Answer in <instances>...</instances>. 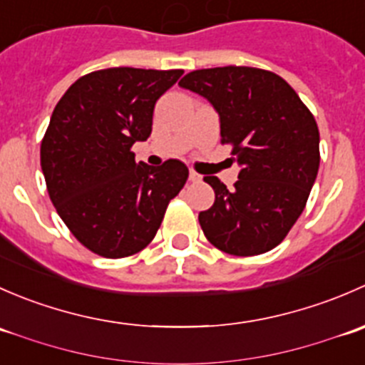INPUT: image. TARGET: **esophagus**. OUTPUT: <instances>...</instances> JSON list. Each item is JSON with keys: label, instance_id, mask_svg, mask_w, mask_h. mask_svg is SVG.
I'll return each instance as SVG.
<instances>
[{"label": "esophagus", "instance_id": "esophagus-1", "mask_svg": "<svg viewBox=\"0 0 365 365\" xmlns=\"http://www.w3.org/2000/svg\"><path fill=\"white\" fill-rule=\"evenodd\" d=\"M189 180H190V182H194V183H200L201 180H203V176H201L200 173H196V171H189Z\"/></svg>", "mask_w": 365, "mask_h": 365}]
</instances>
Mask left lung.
Returning a JSON list of instances; mask_svg holds the SVG:
<instances>
[{"mask_svg":"<svg viewBox=\"0 0 365 365\" xmlns=\"http://www.w3.org/2000/svg\"><path fill=\"white\" fill-rule=\"evenodd\" d=\"M180 88L201 95L219 114L222 143L240 165L233 190L205 176L215 201L200 212L212 245L256 256L281 244L304 212L319 168L314 116L277 73L252 67L194 70Z\"/></svg>","mask_w":365,"mask_h":365,"instance_id":"1","label":"left lung"}]
</instances>
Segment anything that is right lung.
I'll return each instance as SVG.
<instances>
[{
  "mask_svg": "<svg viewBox=\"0 0 365 365\" xmlns=\"http://www.w3.org/2000/svg\"><path fill=\"white\" fill-rule=\"evenodd\" d=\"M183 70L116 67L77 79L54 108L40 148L47 192L73 237L104 257L143 251L185 185L183 162H135L155 102Z\"/></svg>",
  "mask_w": 365,
  "mask_h": 365,
  "instance_id": "obj_1",
  "label": "right lung"
}]
</instances>
